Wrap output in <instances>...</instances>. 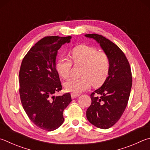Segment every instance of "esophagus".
<instances>
[{
    "mask_svg": "<svg viewBox=\"0 0 150 150\" xmlns=\"http://www.w3.org/2000/svg\"><path fill=\"white\" fill-rule=\"evenodd\" d=\"M71 96L72 98H75L79 97V94H75V93H71Z\"/></svg>",
    "mask_w": 150,
    "mask_h": 150,
    "instance_id": "esophagus-1",
    "label": "esophagus"
}]
</instances>
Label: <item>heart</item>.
<instances>
[{"mask_svg":"<svg viewBox=\"0 0 150 150\" xmlns=\"http://www.w3.org/2000/svg\"><path fill=\"white\" fill-rule=\"evenodd\" d=\"M70 56L73 64L83 65V67L81 78L73 79L64 83L66 91L79 94L88 89L91 84L97 88L105 83L110 69V62L107 54L89 46L79 45L72 49ZM71 61L62 56L56 62L57 72L64 79L70 75Z\"/></svg>","mask_w":150,"mask_h":150,"instance_id":"b5f03b06","label":"heart"}]
</instances>
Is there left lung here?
I'll list each match as a JSON object with an SVG mask.
<instances>
[{
    "mask_svg": "<svg viewBox=\"0 0 150 150\" xmlns=\"http://www.w3.org/2000/svg\"><path fill=\"white\" fill-rule=\"evenodd\" d=\"M99 43L110 62L109 75L102 86L91 95V104L86 118L102 129L113 126L121 118L129 101L132 87V73L127 58L113 42L98 34H86Z\"/></svg>",
    "mask_w": 150,
    "mask_h": 150,
    "instance_id": "left-lung-1",
    "label": "left lung"
}]
</instances>
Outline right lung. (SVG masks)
I'll list each match as a JSON object with an SVG mask.
<instances>
[{
	"label": "right lung",
	"mask_w": 150,
	"mask_h": 150,
	"mask_svg": "<svg viewBox=\"0 0 150 150\" xmlns=\"http://www.w3.org/2000/svg\"><path fill=\"white\" fill-rule=\"evenodd\" d=\"M71 37H45L38 41L21 62L19 83L21 104L33 123L52 131L64 122V110L71 102L69 93L54 96L62 86L56 69L58 50Z\"/></svg>",
	"instance_id": "obj_1"
}]
</instances>
